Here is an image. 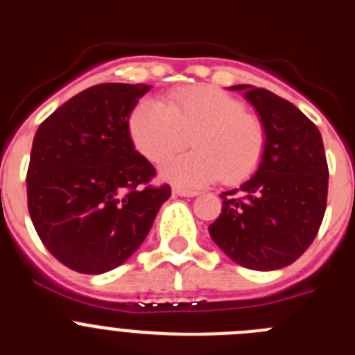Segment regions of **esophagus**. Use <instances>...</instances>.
<instances>
[{
  "mask_svg": "<svg viewBox=\"0 0 355 355\" xmlns=\"http://www.w3.org/2000/svg\"><path fill=\"white\" fill-rule=\"evenodd\" d=\"M172 193L180 197H196L199 192H196V190H187V188H174Z\"/></svg>",
  "mask_w": 355,
  "mask_h": 355,
  "instance_id": "34e87169",
  "label": "esophagus"
}]
</instances>
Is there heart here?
I'll use <instances>...</instances> for the list:
<instances>
[{"instance_id": "obj_1", "label": "heart", "mask_w": 355, "mask_h": 355, "mask_svg": "<svg viewBox=\"0 0 355 355\" xmlns=\"http://www.w3.org/2000/svg\"><path fill=\"white\" fill-rule=\"evenodd\" d=\"M135 147L159 163L180 153L192 139L196 150L163 163V180L197 188L224 180H247L263 158L265 126L236 97L211 87H188L171 94L167 105L144 99L130 117Z\"/></svg>"}]
</instances>
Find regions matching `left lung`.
<instances>
[{"mask_svg":"<svg viewBox=\"0 0 355 355\" xmlns=\"http://www.w3.org/2000/svg\"><path fill=\"white\" fill-rule=\"evenodd\" d=\"M265 126L258 168L222 192V213L208 227L227 258L252 270H277L299 259L318 233L327 206L329 168L318 128L295 105L252 85H233Z\"/></svg>","mask_w":355,"mask_h":355,"instance_id":"left-lung-1","label":"left lung"}]
</instances>
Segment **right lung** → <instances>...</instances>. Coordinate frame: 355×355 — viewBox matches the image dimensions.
<instances>
[{
	"label": "right lung",
	"instance_id": "obj_1",
	"mask_svg": "<svg viewBox=\"0 0 355 355\" xmlns=\"http://www.w3.org/2000/svg\"><path fill=\"white\" fill-rule=\"evenodd\" d=\"M150 85L103 83L39 126L26 175L28 211L46 249L80 274H105L142 245L171 187L135 149L130 115Z\"/></svg>",
	"mask_w": 355,
	"mask_h": 355
}]
</instances>
